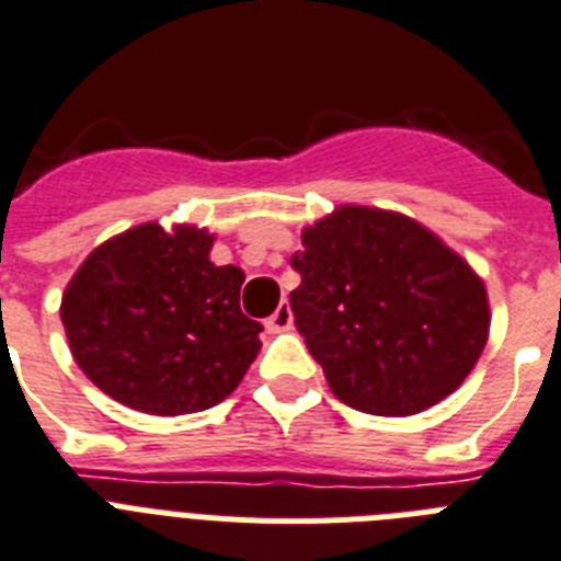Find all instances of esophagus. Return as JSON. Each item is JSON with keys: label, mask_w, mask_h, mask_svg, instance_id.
<instances>
[{"label": "esophagus", "mask_w": 561, "mask_h": 561, "mask_svg": "<svg viewBox=\"0 0 561 561\" xmlns=\"http://www.w3.org/2000/svg\"><path fill=\"white\" fill-rule=\"evenodd\" d=\"M290 325H294V313H290L288 302H282L279 308H276V311L265 320V328L271 331V334H282V331H288Z\"/></svg>", "instance_id": "obj_1"}]
</instances>
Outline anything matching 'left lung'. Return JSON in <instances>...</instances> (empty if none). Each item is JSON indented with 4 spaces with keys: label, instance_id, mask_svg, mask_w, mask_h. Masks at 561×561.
Listing matches in <instances>:
<instances>
[{
    "label": "left lung",
    "instance_id": "1",
    "mask_svg": "<svg viewBox=\"0 0 561 561\" xmlns=\"http://www.w3.org/2000/svg\"><path fill=\"white\" fill-rule=\"evenodd\" d=\"M296 331L345 407L403 417L453 394L490 331L484 282L426 227L340 207L290 256Z\"/></svg>",
    "mask_w": 561,
    "mask_h": 561
}]
</instances>
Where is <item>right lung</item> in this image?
Segmentation results:
<instances>
[{
	"label": "right lung",
	"mask_w": 561,
	"mask_h": 561,
	"mask_svg": "<svg viewBox=\"0 0 561 561\" xmlns=\"http://www.w3.org/2000/svg\"><path fill=\"white\" fill-rule=\"evenodd\" d=\"M195 227H131L85 259L62 296V325L85 377L147 414L216 407L259 354V325L241 313L244 273L209 262Z\"/></svg>",
	"instance_id": "right-lung-1"
}]
</instances>
